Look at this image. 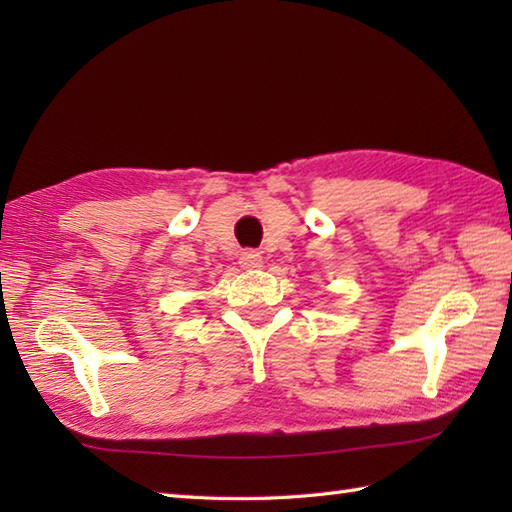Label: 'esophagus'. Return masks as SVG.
Returning a JSON list of instances; mask_svg holds the SVG:
<instances>
[{
	"instance_id": "esophagus-1",
	"label": "esophagus",
	"mask_w": 512,
	"mask_h": 512,
	"mask_svg": "<svg viewBox=\"0 0 512 512\" xmlns=\"http://www.w3.org/2000/svg\"><path fill=\"white\" fill-rule=\"evenodd\" d=\"M239 264L244 268H259L262 266V255H259L257 250H244V253L239 255Z\"/></svg>"
}]
</instances>
